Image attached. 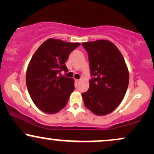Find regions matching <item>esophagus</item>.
Masks as SVG:
<instances>
[{
	"label": "esophagus",
	"instance_id": "34e87169",
	"mask_svg": "<svg viewBox=\"0 0 154 154\" xmlns=\"http://www.w3.org/2000/svg\"><path fill=\"white\" fill-rule=\"evenodd\" d=\"M79 82V79H75V83L76 84H78Z\"/></svg>",
	"mask_w": 154,
	"mask_h": 154
}]
</instances>
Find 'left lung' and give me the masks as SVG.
Listing matches in <instances>:
<instances>
[{
    "label": "left lung",
    "mask_w": 154,
    "mask_h": 154,
    "mask_svg": "<svg viewBox=\"0 0 154 154\" xmlns=\"http://www.w3.org/2000/svg\"><path fill=\"white\" fill-rule=\"evenodd\" d=\"M88 54L92 79L82 93L85 106L93 114L112 112L123 100L129 84V72L122 55L114 43L99 40L82 43Z\"/></svg>",
    "instance_id": "8db88e82"
}]
</instances>
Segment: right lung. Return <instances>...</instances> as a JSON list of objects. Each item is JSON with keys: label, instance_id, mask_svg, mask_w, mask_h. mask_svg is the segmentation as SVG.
<instances>
[{"label": "right lung", "instance_id": "1", "mask_svg": "<svg viewBox=\"0 0 154 154\" xmlns=\"http://www.w3.org/2000/svg\"><path fill=\"white\" fill-rule=\"evenodd\" d=\"M79 45L51 38L33 54L26 70V87L35 106L43 112L55 114L66 105L75 90L74 79L59 74L68 71L65 62Z\"/></svg>", "mask_w": 154, "mask_h": 154}]
</instances>
